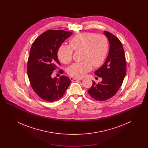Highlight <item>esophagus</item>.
<instances>
[{
    "mask_svg": "<svg viewBox=\"0 0 148 148\" xmlns=\"http://www.w3.org/2000/svg\"><path fill=\"white\" fill-rule=\"evenodd\" d=\"M71 81H73L75 80H82V78H77V77H70Z\"/></svg>",
    "mask_w": 148,
    "mask_h": 148,
    "instance_id": "esophagus-1",
    "label": "esophagus"
}]
</instances>
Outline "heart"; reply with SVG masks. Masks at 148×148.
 Here are the masks:
<instances>
[{"instance_id": "1", "label": "heart", "mask_w": 148, "mask_h": 148, "mask_svg": "<svg viewBox=\"0 0 148 148\" xmlns=\"http://www.w3.org/2000/svg\"><path fill=\"white\" fill-rule=\"evenodd\" d=\"M108 48V40L105 35L83 33L73 36L69 41V46L60 45L58 50V57L63 63L68 64L72 60L73 50H83L82 59L84 61L71 65L68 69V73L74 77H84L92 71V65L99 67L103 64Z\"/></svg>"}]
</instances>
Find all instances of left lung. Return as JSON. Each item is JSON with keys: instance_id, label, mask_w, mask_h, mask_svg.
I'll use <instances>...</instances> for the list:
<instances>
[{"instance_id": "1", "label": "left lung", "mask_w": 148, "mask_h": 148, "mask_svg": "<svg viewBox=\"0 0 148 148\" xmlns=\"http://www.w3.org/2000/svg\"><path fill=\"white\" fill-rule=\"evenodd\" d=\"M109 42V51L105 63L95 71V74L102 78L99 84L93 81L88 90L96 100L103 101L112 98L121 86L127 71L124 50L119 39L112 33L104 31Z\"/></svg>"}]
</instances>
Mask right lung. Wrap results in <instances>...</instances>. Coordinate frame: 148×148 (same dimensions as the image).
<instances>
[{
    "instance_id": "add662e5",
    "label": "right lung",
    "mask_w": 148,
    "mask_h": 148,
    "mask_svg": "<svg viewBox=\"0 0 148 148\" xmlns=\"http://www.w3.org/2000/svg\"><path fill=\"white\" fill-rule=\"evenodd\" d=\"M72 34L62 30H49L38 36L32 44L29 56L27 72L35 93L47 101L62 98L71 84L70 79L63 75L51 77L53 71L60 65L58 50L62 44ZM63 71H60V73Z\"/></svg>"
}]
</instances>
